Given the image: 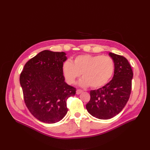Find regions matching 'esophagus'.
Here are the masks:
<instances>
[{"label":"esophagus","instance_id":"1","mask_svg":"<svg viewBox=\"0 0 150 150\" xmlns=\"http://www.w3.org/2000/svg\"><path fill=\"white\" fill-rule=\"evenodd\" d=\"M83 92V90H81V89H78L76 91V94H80L81 93H82Z\"/></svg>","mask_w":150,"mask_h":150}]
</instances>
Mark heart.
Listing matches in <instances>:
<instances>
[{
  "label": "heart",
  "mask_w": 150,
  "mask_h": 150,
  "mask_svg": "<svg viewBox=\"0 0 150 150\" xmlns=\"http://www.w3.org/2000/svg\"><path fill=\"white\" fill-rule=\"evenodd\" d=\"M62 73L66 82L72 84L81 76L79 81L83 87L90 85L93 88H99L106 85L110 80L115 70V63L108 56L81 55L72 62L66 61L62 65Z\"/></svg>",
  "instance_id": "heart-1"
}]
</instances>
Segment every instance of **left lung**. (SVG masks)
<instances>
[{
  "mask_svg": "<svg viewBox=\"0 0 150 150\" xmlns=\"http://www.w3.org/2000/svg\"><path fill=\"white\" fill-rule=\"evenodd\" d=\"M115 63L112 79L103 88L90 91L91 99L86 108L93 116L108 120L122 111L129 98L133 72L129 62L120 55L110 52Z\"/></svg>",
  "mask_w": 150,
  "mask_h": 150,
  "instance_id": "1",
  "label": "left lung"
}]
</instances>
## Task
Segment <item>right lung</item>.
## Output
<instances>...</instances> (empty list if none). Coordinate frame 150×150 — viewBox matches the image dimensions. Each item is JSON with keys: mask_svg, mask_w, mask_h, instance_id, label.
I'll use <instances>...</instances> for the list:
<instances>
[{"mask_svg": "<svg viewBox=\"0 0 150 150\" xmlns=\"http://www.w3.org/2000/svg\"><path fill=\"white\" fill-rule=\"evenodd\" d=\"M64 52L45 50L26 62L20 76V84L26 106L35 118L52 124L67 114V100L74 96L76 88L65 82Z\"/></svg>", "mask_w": 150, "mask_h": 150, "instance_id": "obj_1", "label": "right lung"}]
</instances>
